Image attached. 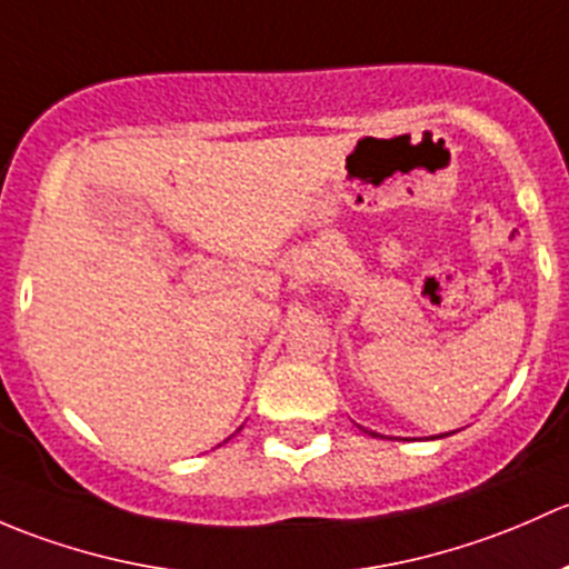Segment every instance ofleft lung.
Masks as SVG:
<instances>
[{
	"label": "left lung",
	"mask_w": 569,
	"mask_h": 569,
	"mask_svg": "<svg viewBox=\"0 0 569 569\" xmlns=\"http://www.w3.org/2000/svg\"><path fill=\"white\" fill-rule=\"evenodd\" d=\"M367 432H370V436H378V432H372V430H367ZM447 436H449V432H447ZM443 438V436H441Z\"/></svg>",
	"instance_id": "8db88e82"
}]
</instances>
